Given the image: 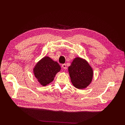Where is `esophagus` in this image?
I'll return each instance as SVG.
<instances>
[{
	"instance_id": "esophagus-1",
	"label": "esophagus",
	"mask_w": 125,
	"mask_h": 125,
	"mask_svg": "<svg viewBox=\"0 0 125 125\" xmlns=\"http://www.w3.org/2000/svg\"><path fill=\"white\" fill-rule=\"evenodd\" d=\"M62 67L64 69H67V65H66L65 64H63L62 65Z\"/></svg>"
}]
</instances>
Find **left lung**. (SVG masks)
Here are the masks:
<instances>
[{
	"instance_id": "1",
	"label": "left lung",
	"mask_w": 125,
	"mask_h": 125,
	"mask_svg": "<svg viewBox=\"0 0 125 125\" xmlns=\"http://www.w3.org/2000/svg\"><path fill=\"white\" fill-rule=\"evenodd\" d=\"M71 81L77 89H84L91 83L93 70L86 61L76 57L68 68Z\"/></svg>"
}]
</instances>
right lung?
<instances>
[{
	"mask_svg": "<svg viewBox=\"0 0 125 125\" xmlns=\"http://www.w3.org/2000/svg\"><path fill=\"white\" fill-rule=\"evenodd\" d=\"M60 70L61 67L57 62L45 56L36 64L33 71L40 83L46 86L54 80L56 74Z\"/></svg>",
	"mask_w": 125,
	"mask_h": 125,
	"instance_id": "1",
	"label": "right lung"
}]
</instances>
